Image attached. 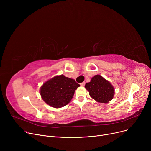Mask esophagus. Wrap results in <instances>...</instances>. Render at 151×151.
<instances>
[{
    "label": "esophagus",
    "mask_w": 151,
    "mask_h": 151,
    "mask_svg": "<svg viewBox=\"0 0 151 151\" xmlns=\"http://www.w3.org/2000/svg\"><path fill=\"white\" fill-rule=\"evenodd\" d=\"M80 85H81V86H84V85H85V82H83V83H81Z\"/></svg>",
    "instance_id": "obj_1"
}]
</instances>
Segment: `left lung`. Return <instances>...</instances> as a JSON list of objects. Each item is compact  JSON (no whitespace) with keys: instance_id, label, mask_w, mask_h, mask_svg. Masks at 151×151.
<instances>
[{"instance_id":"obj_1","label":"left lung","mask_w":151,"mask_h":151,"mask_svg":"<svg viewBox=\"0 0 151 151\" xmlns=\"http://www.w3.org/2000/svg\"><path fill=\"white\" fill-rule=\"evenodd\" d=\"M85 88L92 99L101 104H107L114 96L113 86L100 75L92 77L91 81L86 84Z\"/></svg>"}]
</instances>
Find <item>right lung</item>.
I'll list each match as a JSON object with an SVG mask.
<instances>
[{
	"instance_id": "1",
	"label": "right lung",
	"mask_w": 151,
	"mask_h": 151,
	"mask_svg": "<svg viewBox=\"0 0 151 151\" xmlns=\"http://www.w3.org/2000/svg\"><path fill=\"white\" fill-rule=\"evenodd\" d=\"M75 80L63 75L55 76L41 86L40 93L43 101L55 108L67 105L80 87Z\"/></svg>"
}]
</instances>
